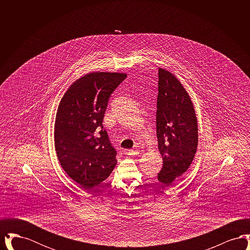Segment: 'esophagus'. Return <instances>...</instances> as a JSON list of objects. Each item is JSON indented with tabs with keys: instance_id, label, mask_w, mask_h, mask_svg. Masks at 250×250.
Returning a JSON list of instances; mask_svg holds the SVG:
<instances>
[{
	"instance_id": "1",
	"label": "esophagus",
	"mask_w": 250,
	"mask_h": 250,
	"mask_svg": "<svg viewBox=\"0 0 250 250\" xmlns=\"http://www.w3.org/2000/svg\"><path fill=\"white\" fill-rule=\"evenodd\" d=\"M127 155H130V156H135V155H140V151L137 150V149L129 150V151H127Z\"/></svg>"
}]
</instances>
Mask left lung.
<instances>
[{
	"instance_id": "1",
	"label": "left lung",
	"mask_w": 250,
	"mask_h": 250,
	"mask_svg": "<svg viewBox=\"0 0 250 250\" xmlns=\"http://www.w3.org/2000/svg\"><path fill=\"white\" fill-rule=\"evenodd\" d=\"M156 136L163 167L157 180L169 187L189 167L198 147V122L190 96L175 76L158 69Z\"/></svg>"
}]
</instances>
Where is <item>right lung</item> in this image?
Here are the masks:
<instances>
[{
    "mask_svg": "<svg viewBox=\"0 0 250 250\" xmlns=\"http://www.w3.org/2000/svg\"><path fill=\"white\" fill-rule=\"evenodd\" d=\"M126 77L121 72H92L69 86L60 101L54 143L60 164L85 190L105 181L116 166V151L103 129L107 100Z\"/></svg>",
    "mask_w": 250,
    "mask_h": 250,
    "instance_id": "1",
    "label": "right lung"
}]
</instances>
